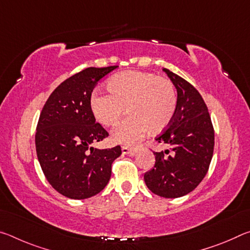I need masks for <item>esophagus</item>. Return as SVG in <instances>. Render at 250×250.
<instances>
[{
  "label": "esophagus",
  "mask_w": 250,
  "mask_h": 250,
  "mask_svg": "<svg viewBox=\"0 0 250 250\" xmlns=\"http://www.w3.org/2000/svg\"><path fill=\"white\" fill-rule=\"evenodd\" d=\"M121 150H122V153L130 156L134 155L135 152H137V149H135V147H129V146H122Z\"/></svg>",
  "instance_id": "1"
}]
</instances>
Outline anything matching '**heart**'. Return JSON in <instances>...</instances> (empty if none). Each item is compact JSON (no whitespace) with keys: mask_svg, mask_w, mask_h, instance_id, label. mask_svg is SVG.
<instances>
[{"mask_svg":"<svg viewBox=\"0 0 250 250\" xmlns=\"http://www.w3.org/2000/svg\"><path fill=\"white\" fill-rule=\"evenodd\" d=\"M109 94L95 91L90 107L97 121L104 126L113 125L126 111L113 131L115 141L133 145L145 135L167 129L174 118L177 94L170 79L145 71H125L107 83Z\"/></svg>","mask_w":250,"mask_h":250,"instance_id":"b5f03b06","label":"heart"}]
</instances>
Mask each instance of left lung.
Masks as SVG:
<instances>
[{
	"label": "left lung",
	"mask_w": 250,
	"mask_h": 250,
	"mask_svg": "<svg viewBox=\"0 0 250 250\" xmlns=\"http://www.w3.org/2000/svg\"><path fill=\"white\" fill-rule=\"evenodd\" d=\"M177 91L174 118L155 137L170 149L153 152L155 164L145 174L152 193L176 198L192 192L208 171L214 151V128L205 101L193 84L163 68Z\"/></svg>",
	"instance_id": "obj_1"
}]
</instances>
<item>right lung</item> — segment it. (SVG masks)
Here are the masks:
<instances>
[{
	"instance_id": "right-lung-1",
	"label": "right lung",
	"mask_w": 250,
	"mask_h": 250,
	"mask_svg": "<svg viewBox=\"0 0 250 250\" xmlns=\"http://www.w3.org/2000/svg\"><path fill=\"white\" fill-rule=\"evenodd\" d=\"M118 66L89 67L67 78L46 101L36 126L35 146L42 170L58 193L84 200L103 191L121 147L94 149L109 133L96 122L91 92Z\"/></svg>"
}]
</instances>
